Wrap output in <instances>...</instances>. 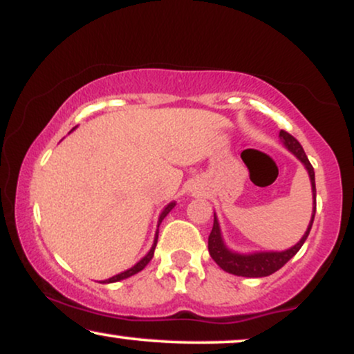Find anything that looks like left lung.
<instances>
[{"mask_svg":"<svg viewBox=\"0 0 354 354\" xmlns=\"http://www.w3.org/2000/svg\"><path fill=\"white\" fill-rule=\"evenodd\" d=\"M280 142L283 143V147L287 148L288 151L293 153L301 161V165L305 166L306 173L310 176V183H312V194H313V212H312V219H310L308 227L301 239L297 242L295 245H292L290 249L287 250H259V252H249V254H242V252H236V250L229 249L225 245V242L223 239V234H221V225L219 221L214 214V224H212V231L209 234V239H207V249H209V254L221 269L229 272L232 275H239V277H252V279H257V277H267L272 275L274 272L287 263L290 259L300 250V247L304 245V242L308 237L310 229H312L313 219H315V211H317V188H315V171L313 166L310 165L308 158H306L304 148L299 143V140L293 138L290 133H287L285 130H280Z\"/></svg>","mask_w":354,"mask_h":354,"instance_id":"left-lung-1","label":"left lung"}]
</instances>
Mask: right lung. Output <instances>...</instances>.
Returning <instances> with one entry per match:
<instances>
[{
    "instance_id": "add662e5",
    "label": "right lung",
    "mask_w": 354,
    "mask_h": 354,
    "mask_svg": "<svg viewBox=\"0 0 354 354\" xmlns=\"http://www.w3.org/2000/svg\"><path fill=\"white\" fill-rule=\"evenodd\" d=\"M74 130V129H72ZM176 206V203H169L168 206L165 207L163 211H161V214H160V218H158V227H160V224H161V221H163L166 216H168V212L173 209V207ZM156 242H158V229H156V232H155V241H153V245H151V249L148 250V254L145 255L143 259H140L138 262L135 263L133 267H130L129 270H125V272H120V274H117V275H113V277H110V279H107V280H104V282L102 283H113V282H118V280H123V279H129V277H131V275H135V274H138L140 270H143L145 267L148 266V262L151 261L153 259V254H155V247H156Z\"/></svg>"
}]
</instances>
